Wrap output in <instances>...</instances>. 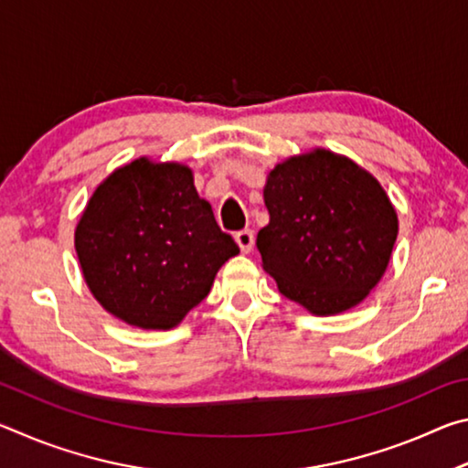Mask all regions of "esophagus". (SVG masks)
<instances>
[{
	"mask_svg": "<svg viewBox=\"0 0 468 468\" xmlns=\"http://www.w3.org/2000/svg\"><path fill=\"white\" fill-rule=\"evenodd\" d=\"M235 241L237 245H239V250L243 253H250L251 248H253V231H250V229H243V231H237L235 233Z\"/></svg>",
	"mask_w": 468,
	"mask_h": 468,
	"instance_id": "1",
	"label": "esophagus"
}]
</instances>
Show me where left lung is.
<instances>
[{
    "mask_svg": "<svg viewBox=\"0 0 468 468\" xmlns=\"http://www.w3.org/2000/svg\"><path fill=\"white\" fill-rule=\"evenodd\" d=\"M271 223L258 233L264 271L312 314L351 310L392 256L399 220L382 186L328 150L289 158L268 176Z\"/></svg>",
    "mask_w": 468,
    "mask_h": 468,
    "instance_id": "8db88e82",
    "label": "left lung"
}]
</instances>
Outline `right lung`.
Masks as SVG:
<instances>
[{"instance_id":"add662e5","label":"right lung","mask_w":468,"mask_h":468,"mask_svg":"<svg viewBox=\"0 0 468 468\" xmlns=\"http://www.w3.org/2000/svg\"><path fill=\"white\" fill-rule=\"evenodd\" d=\"M92 295L115 318L167 330L208 295L239 253L197 196L192 171L138 158L102 181L76 227Z\"/></svg>"}]
</instances>
